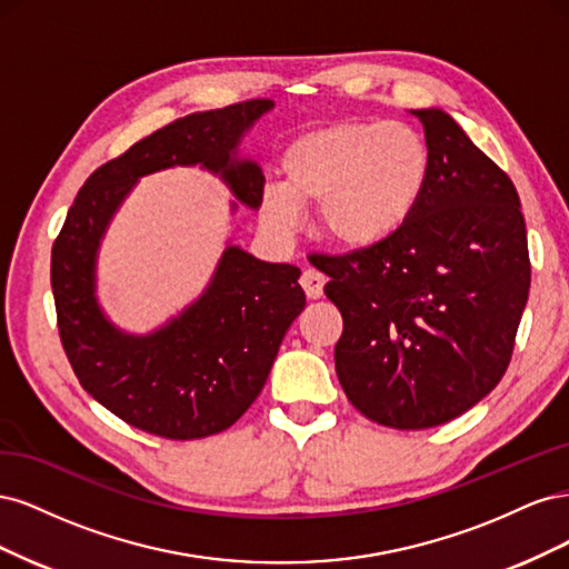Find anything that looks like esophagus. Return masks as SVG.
I'll use <instances>...</instances> for the list:
<instances>
[{
    "instance_id": "1",
    "label": "esophagus",
    "mask_w": 569,
    "mask_h": 569,
    "mask_svg": "<svg viewBox=\"0 0 569 569\" xmlns=\"http://www.w3.org/2000/svg\"><path fill=\"white\" fill-rule=\"evenodd\" d=\"M301 287H303V291H306V297L308 299H320L322 297V287H325V274H320L318 270H313V268H308V270H303V274H301Z\"/></svg>"
}]
</instances>
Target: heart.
<instances>
[{
  "instance_id": "b5f03b06",
  "label": "heart",
  "mask_w": 569,
  "mask_h": 569,
  "mask_svg": "<svg viewBox=\"0 0 569 569\" xmlns=\"http://www.w3.org/2000/svg\"><path fill=\"white\" fill-rule=\"evenodd\" d=\"M282 182H268L261 218L280 237L318 206V232L343 251L387 244L416 216L432 157L420 130L401 120H335L282 151Z\"/></svg>"
}]
</instances>
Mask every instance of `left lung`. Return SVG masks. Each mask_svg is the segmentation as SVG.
<instances>
[{"label":"left lung","mask_w":569,"mask_h":569,"mask_svg":"<svg viewBox=\"0 0 569 569\" xmlns=\"http://www.w3.org/2000/svg\"><path fill=\"white\" fill-rule=\"evenodd\" d=\"M432 170L408 226L387 244L320 256L343 318L335 366L377 425L427 429L501 382L529 297V251L510 178L441 109L410 111Z\"/></svg>","instance_id":"left-lung-1"}]
</instances>
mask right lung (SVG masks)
Wrapping results in <instances>:
<instances>
[{
	"instance_id": "obj_1",
	"label": "right lung",
	"mask_w": 569,
	"mask_h": 569,
	"mask_svg": "<svg viewBox=\"0 0 569 569\" xmlns=\"http://www.w3.org/2000/svg\"><path fill=\"white\" fill-rule=\"evenodd\" d=\"M272 107L270 99H251L192 113L132 144L82 184L51 249L59 335L73 372L94 401L142 432L203 439L244 416L306 306L301 270L228 244L197 301L159 330L130 335L97 299L101 239L137 180L176 166L220 176L256 211L266 178L256 161L239 157V142Z\"/></svg>"
}]
</instances>
